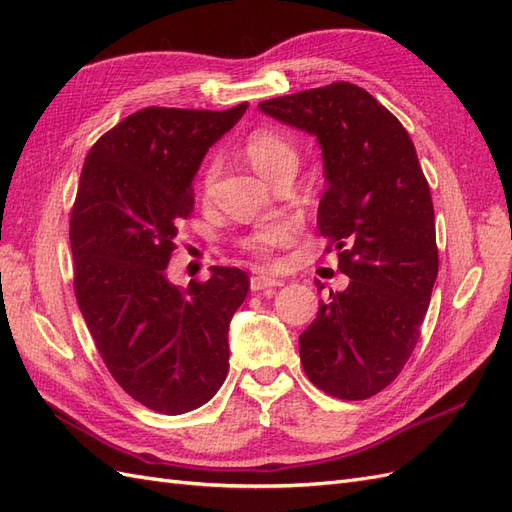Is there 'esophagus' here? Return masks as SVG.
Segmentation results:
<instances>
[{"label": "esophagus", "mask_w": 512, "mask_h": 512, "mask_svg": "<svg viewBox=\"0 0 512 512\" xmlns=\"http://www.w3.org/2000/svg\"><path fill=\"white\" fill-rule=\"evenodd\" d=\"M277 286H282V280H277V277H271V275H265V273L250 277V288L254 292L265 290V288H277Z\"/></svg>", "instance_id": "34e87169"}]
</instances>
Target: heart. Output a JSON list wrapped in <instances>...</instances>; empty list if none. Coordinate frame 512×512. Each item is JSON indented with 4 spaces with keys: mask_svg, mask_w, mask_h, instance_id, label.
Here are the masks:
<instances>
[{
    "mask_svg": "<svg viewBox=\"0 0 512 512\" xmlns=\"http://www.w3.org/2000/svg\"><path fill=\"white\" fill-rule=\"evenodd\" d=\"M243 151L258 173L262 177H267L269 181L275 175H280L282 170H288V168L297 170V164H299L297 145H294L292 138H288L280 130L258 128L250 132V136L245 138ZM215 175H218V162L213 160L205 168V177H203L205 190L211 188ZM290 237H292V226L284 220H273L250 232V235L241 241V247L245 252L254 254L256 258L267 260L271 258V254L277 250V247L284 245Z\"/></svg>",
    "mask_w": 512,
    "mask_h": 512,
    "instance_id": "1",
    "label": "heart"
}]
</instances>
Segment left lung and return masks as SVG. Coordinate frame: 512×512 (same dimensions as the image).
I'll return each instance as SVG.
<instances>
[{"instance_id": "8db88e82", "label": "left lung", "mask_w": 512, "mask_h": 512, "mask_svg": "<svg viewBox=\"0 0 512 512\" xmlns=\"http://www.w3.org/2000/svg\"><path fill=\"white\" fill-rule=\"evenodd\" d=\"M258 108L318 138V230L350 277L299 335L303 369L331 397L367 399L399 376L421 337L438 277L429 183L406 128L363 87L339 81Z\"/></svg>"}]
</instances>
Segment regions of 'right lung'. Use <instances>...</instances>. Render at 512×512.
<instances>
[{"label":"right lung","instance_id":"1","mask_svg":"<svg viewBox=\"0 0 512 512\" xmlns=\"http://www.w3.org/2000/svg\"><path fill=\"white\" fill-rule=\"evenodd\" d=\"M149 106L89 149L70 215L74 294L104 365L138 404L196 410L228 374V327L250 277L213 267L207 282H168L177 224L209 147L243 117Z\"/></svg>","mask_w":512,"mask_h":512}]
</instances>
